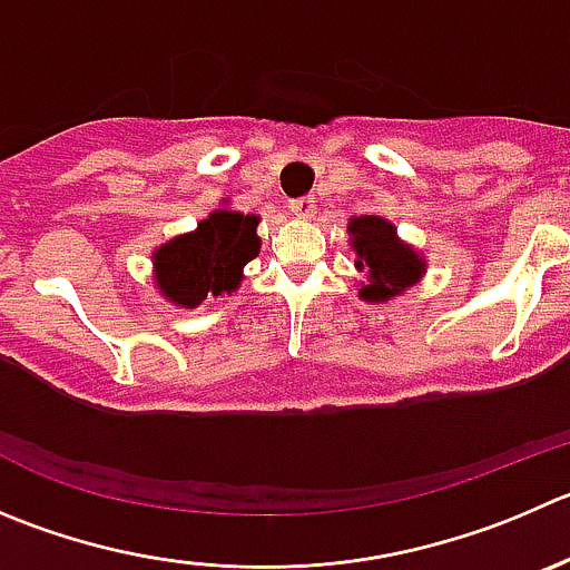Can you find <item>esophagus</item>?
<instances>
[{"mask_svg":"<svg viewBox=\"0 0 570 570\" xmlns=\"http://www.w3.org/2000/svg\"><path fill=\"white\" fill-rule=\"evenodd\" d=\"M291 213L299 215V218H313V215H316V198H313V195L294 198L291 200Z\"/></svg>","mask_w":570,"mask_h":570,"instance_id":"esophagus-1","label":"esophagus"}]
</instances>
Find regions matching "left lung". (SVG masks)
<instances>
[{
    "instance_id": "left-lung-1",
    "label": "left lung",
    "mask_w": 570,
    "mask_h": 570,
    "mask_svg": "<svg viewBox=\"0 0 570 570\" xmlns=\"http://www.w3.org/2000/svg\"><path fill=\"white\" fill-rule=\"evenodd\" d=\"M355 265L366 271L370 282L361 288L366 302H386L414 285L422 276V259L405 243L397 240V229L389 220L363 215L350 220Z\"/></svg>"
}]
</instances>
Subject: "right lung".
<instances>
[{"label":"right lung","mask_w":570,"mask_h":570,"mask_svg":"<svg viewBox=\"0 0 570 570\" xmlns=\"http://www.w3.org/2000/svg\"><path fill=\"white\" fill-rule=\"evenodd\" d=\"M257 215L218 213L200 220L193 235H181L156 252L159 291L181 307H195L209 294H232L240 285V271L257 257Z\"/></svg>","instance_id":"right-lung-1"}]
</instances>
